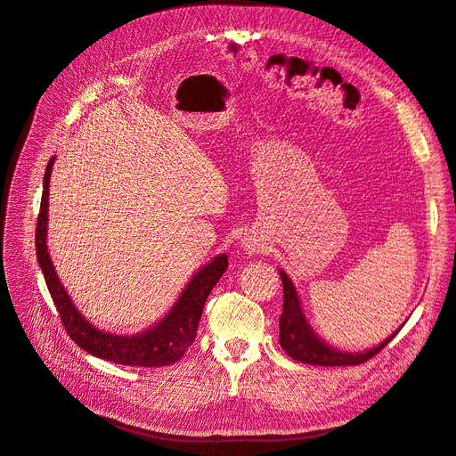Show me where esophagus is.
Returning a JSON list of instances; mask_svg holds the SVG:
<instances>
[{"mask_svg": "<svg viewBox=\"0 0 456 456\" xmlns=\"http://www.w3.org/2000/svg\"><path fill=\"white\" fill-rule=\"evenodd\" d=\"M244 248H246V250H248V252H254V250H256V244H254V242H252V240L248 239V240H246V242H244Z\"/></svg>", "mask_w": 456, "mask_h": 456, "instance_id": "esophagus-1", "label": "esophagus"}]
</instances>
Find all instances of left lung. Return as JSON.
<instances>
[{
	"label": "left lung",
	"mask_w": 456,
	"mask_h": 456,
	"mask_svg": "<svg viewBox=\"0 0 456 456\" xmlns=\"http://www.w3.org/2000/svg\"><path fill=\"white\" fill-rule=\"evenodd\" d=\"M279 273H281L282 290H284L282 314L279 317V324H281L279 342L292 359L307 362V365H321V367L361 365V362H365L372 359L376 354H380V351L394 340L395 332L389 338H386L382 344H379L369 351H362V354H347V351H340L329 344H324L314 332V329L309 327V322L302 311L300 297H297L292 281L282 269Z\"/></svg>",
	"instance_id": "left-lung-1"
}]
</instances>
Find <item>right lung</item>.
Instances as JSON below:
<instances>
[{
    "mask_svg": "<svg viewBox=\"0 0 456 456\" xmlns=\"http://www.w3.org/2000/svg\"><path fill=\"white\" fill-rule=\"evenodd\" d=\"M55 156L47 162V170L44 175V194L40 214L36 224V256L40 262L45 284L49 289L53 304L59 311L64 330L69 332L72 340L87 354L99 359H107L110 362L129 367H166L179 361L185 351L197 338L199 321L202 315L204 304L210 296L216 282L227 269V256H216L210 264L197 271L181 292L179 300L170 309L160 322L152 329L134 336H118L110 332H102L94 324L86 321V317L76 309L70 296L64 290L57 273L51 264L47 252V208H49V177L53 167Z\"/></svg>",
    "mask_w": 456,
    "mask_h": 456,
    "instance_id": "obj_1",
    "label": "right lung"
}]
</instances>
